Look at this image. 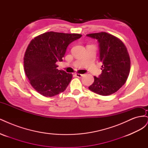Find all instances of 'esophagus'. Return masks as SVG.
I'll use <instances>...</instances> for the list:
<instances>
[{"instance_id": "esophagus-1", "label": "esophagus", "mask_w": 148, "mask_h": 148, "mask_svg": "<svg viewBox=\"0 0 148 148\" xmlns=\"http://www.w3.org/2000/svg\"><path fill=\"white\" fill-rule=\"evenodd\" d=\"M75 75H76V77H77L78 78H82L83 76V74H79V73H76Z\"/></svg>"}]
</instances>
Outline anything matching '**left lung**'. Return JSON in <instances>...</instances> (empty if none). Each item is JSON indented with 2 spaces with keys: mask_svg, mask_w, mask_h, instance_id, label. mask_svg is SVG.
<instances>
[{
  "mask_svg": "<svg viewBox=\"0 0 148 148\" xmlns=\"http://www.w3.org/2000/svg\"><path fill=\"white\" fill-rule=\"evenodd\" d=\"M86 36L97 40L102 62L101 74L94 77L95 82L88 88L99 95H110L117 92L128 77L130 59L127 49L119 39L106 32Z\"/></svg>",
  "mask_w": 148,
  "mask_h": 148,
  "instance_id": "obj_1",
  "label": "left lung"
}]
</instances>
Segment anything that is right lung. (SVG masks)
Instances as JSON below:
<instances>
[{
	"label": "right lung",
	"instance_id": "add662e5",
	"mask_svg": "<svg viewBox=\"0 0 148 148\" xmlns=\"http://www.w3.org/2000/svg\"><path fill=\"white\" fill-rule=\"evenodd\" d=\"M79 34L50 31L36 37L30 42L24 56V69L34 89L45 97L64 92L72 75L57 68L70 43L82 37Z\"/></svg>",
	"mask_w": 148,
	"mask_h": 148
}]
</instances>
